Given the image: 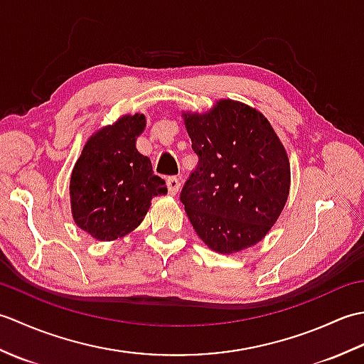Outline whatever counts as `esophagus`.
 <instances>
[{
  "instance_id": "1",
  "label": "esophagus",
  "mask_w": 364,
  "mask_h": 364,
  "mask_svg": "<svg viewBox=\"0 0 364 364\" xmlns=\"http://www.w3.org/2000/svg\"><path fill=\"white\" fill-rule=\"evenodd\" d=\"M180 180H178L176 176H168L167 178V189H168V194H172V196H175L176 192H178V189H180Z\"/></svg>"
}]
</instances>
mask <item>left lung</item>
<instances>
[{
  "label": "left lung",
  "instance_id": "1",
  "mask_svg": "<svg viewBox=\"0 0 364 364\" xmlns=\"http://www.w3.org/2000/svg\"><path fill=\"white\" fill-rule=\"evenodd\" d=\"M198 164L180 200L210 249L235 253L259 242L289 196L288 154L264 115L233 100L184 114Z\"/></svg>",
  "mask_w": 364,
  "mask_h": 364
}]
</instances>
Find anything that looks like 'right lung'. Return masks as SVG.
Returning a JSON list of instances; mask_svg holds the SVG:
<instances>
[{"mask_svg": "<svg viewBox=\"0 0 364 364\" xmlns=\"http://www.w3.org/2000/svg\"><path fill=\"white\" fill-rule=\"evenodd\" d=\"M142 114L125 115L92 136L70 178L73 219L100 241L128 235L144 220L153 197L167 194L151 161L136 149Z\"/></svg>", "mask_w": 364, "mask_h": 364, "instance_id": "right-lung-1", "label": "right lung"}]
</instances>
